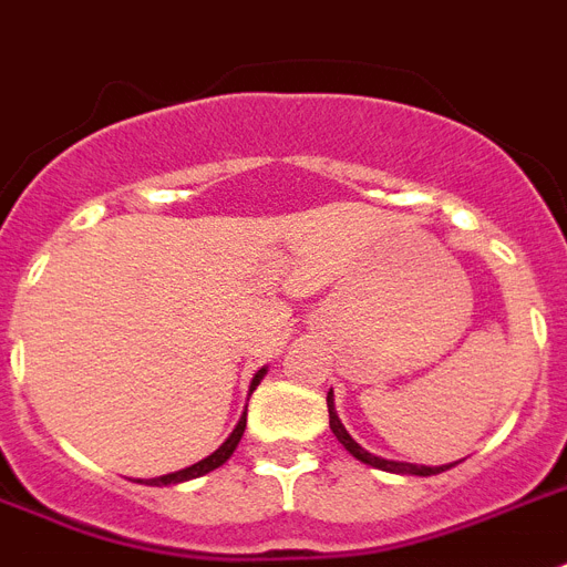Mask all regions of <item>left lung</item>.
Wrapping results in <instances>:
<instances>
[{
  "label": "left lung",
  "instance_id": "8db88e82",
  "mask_svg": "<svg viewBox=\"0 0 567 567\" xmlns=\"http://www.w3.org/2000/svg\"><path fill=\"white\" fill-rule=\"evenodd\" d=\"M328 423H331V432L337 435V441H340L346 450H349L351 455H354L357 461H363V464H369V467H378V470H386V473H401V475H435V473H444V470L450 467H417V464H403V461H386V458H380V455H372L369 450H363V446L357 444L354 437L346 432V426L340 423V417H337L334 412V394L328 392Z\"/></svg>",
  "mask_w": 567,
  "mask_h": 567
}]
</instances>
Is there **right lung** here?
Returning <instances> with one entry per match:
<instances>
[{
    "instance_id": "obj_1",
    "label": "right lung",
    "mask_w": 567,
    "mask_h": 567,
    "mask_svg": "<svg viewBox=\"0 0 567 567\" xmlns=\"http://www.w3.org/2000/svg\"><path fill=\"white\" fill-rule=\"evenodd\" d=\"M261 378H265V369H259V374H256V378H254V383H250V392H254V389L259 386V380H261ZM245 423H247V412H245V415H241V421L236 423V430L230 432V437H227L225 444L218 446L216 453L207 455V458L198 461V464H193V467L178 470V473H169V475H161V478H150V482H146V484H155V487H161V484L189 482V478H198V475H204V473H210V470L221 467V464H225V461L233 455V450L239 446L241 435H245Z\"/></svg>"
}]
</instances>
